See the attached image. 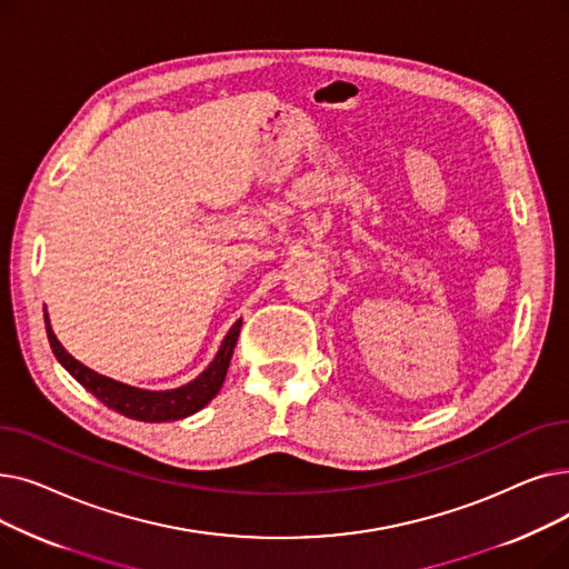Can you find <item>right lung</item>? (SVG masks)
<instances>
[{"instance_id":"add662e5","label":"right lung","mask_w":569,"mask_h":569,"mask_svg":"<svg viewBox=\"0 0 569 569\" xmlns=\"http://www.w3.org/2000/svg\"><path fill=\"white\" fill-rule=\"evenodd\" d=\"M239 327H242V320H237L232 325V330L221 343V350L217 352L214 362L207 367L193 382L179 387V390L172 392H147V390H136V387L122 385L117 380H110L106 376L94 373L92 369L82 367L78 360L62 348V343L57 341V337L50 330V320L46 316V332L50 348L54 357L62 367L84 387L87 392H92L103 406L117 410L119 415L131 417V420L140 422H170V420H182V417H189L198 412L202 406L212 401L221 385L226 380V371L230 365V357L239 337Z\"/></svg>"}]
</instances>
